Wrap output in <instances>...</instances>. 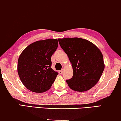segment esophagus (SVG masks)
I'll return each mask as SVG.
<instances>
[{
  "mask_svg": "<svg viewBox=\"0 0 121 121\" xmlns=\"http://www.w3.org/2000/svg\"><path fill=\"white\" fill-rule=\"evenodd\" d=\"M59 73H60V74H62V73H63V69H62L61 70L59 71Z\"/></svg>",
  "mask_w": 121,
  "mask_h": 121,
  "instance_id": "34e87169",
  "label": "esophagus"
}]
</instances>
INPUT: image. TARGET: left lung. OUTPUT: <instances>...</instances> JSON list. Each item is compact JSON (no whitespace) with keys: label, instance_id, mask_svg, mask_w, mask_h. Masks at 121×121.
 <instances>
[{"label":"left lung","instance_id":"left-lung-1","mask_svg":"<svg viewBox=\"0 0 121 121\" xmlns=\"http://www.w3.org/2000/svg\"><path fill=\"white\" fill-rule=\"evenodd\" d=\"M58 41L73 69L72 78L66 81L69 87L78 92L90 90L99 81L105 68L101 51L82 38H66L58 39Z\"/></svg>","mask_w":121,"mask_h":121}]
</instances>
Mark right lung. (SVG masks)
Instances as JSON below:
<instances>
[{"label":"right lung","instance_id":"1","mask_svg":"<svg viewBox=\"0 0 121 121\" xmlns=\"http://www.w3.org/2000/svg\"><path fill=\"white\" fill-rule=\"evenodd\" d=\"M58 45L57 39L39 40L28 45L21 53L17 72L28 90L40 93L51 88L58 75L51 68V56Z\"/></svg>","mask_w":121,"mask_h":121}]
</instances>
